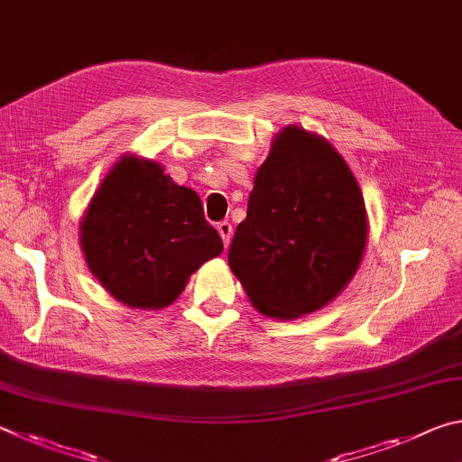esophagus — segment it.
I'll return each instance as SVG.
<instances>
[{
	"label": "esophagus",
	"instance_id": "obj_1",
	"mask_svg": "<svg viewBox=\"0 0 462 462\" xmlns=\"http://www.w3.org/2000/svg\"><path fill=\"white\" fill-rule=\"evenodd\" d=\"M217 232H220V236H222V240H224V246H228L230 245V238H232V224L230 222H217Z\"/></svg>",
	"mask_w": 462,
	"mask_h": 462
}]
</instances>
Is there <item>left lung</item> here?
<instances>
[{"label":"left lung","instance_id":"left-lung-1","mask_svg":"<svg viewBox=\"0 0 462 462\" xmlns=\"http://www.w3.org/2000/svg\"><path fill=\"white\" fill-rule=\"evenodd\" d=\"M366 209L353 171L326 138L287 126L256 169L228 264L269 318H300L350 283L366 246Z\"/></svg>","mask_w":462,"mask_h":462}]
</instances>
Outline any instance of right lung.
<instances>
[{"label": "right lung", "mask_w": 462, "mask_h": 462, "mask_svg": "<svg viewBox=\"0 0 462 462\" xmlns=\"http://www.w3.org/2000/svg\"><path fill=\"white\" fill-rule=\"evenodd\" d=\"M88 267L124 306L173 303L203 263L222 254L199 195L154 161L124 154L93 193L79 224Z\"/></svg>", "instance_id": "add662e5"}]
</instances>
